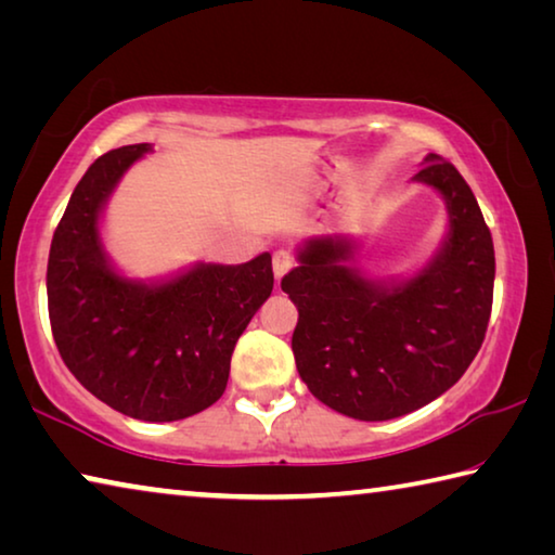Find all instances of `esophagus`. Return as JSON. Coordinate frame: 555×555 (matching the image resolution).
I'll use <instances>...</instances> for the list:
<instances>
[{
	"label": "esophagus",
	"instance_id": "esophagus-1",
	"mask_svg": "<svg viewBox=\"0 0 555 555\" xmlns=\"http://www.w3.org/2000/svg\"><path fill=\"white\" fill-rule=\"evenodd\" d=\"M271 264H274V274L276 279H281L284 274H288L291 269L296 267V255L286 247H281L274 251V259H271Z\"/></svg>",
	"mask_w": 555,
	"mask_h": 555
}]
</instances>
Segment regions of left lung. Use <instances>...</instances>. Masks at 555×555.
<instances>
[{
  "label": "left lung",
  "mask_w": 555,
  "mask_h": 555,
  "mask_svg": "<svg viewBox=\"0 0 555 555\" xmlns=\"http://www.w3.org/2000/svg\"><path fill=\"white\" fill-rule=\"evenodd\" d=\"M413 181L448 203L450 232L430 264L403 284L364 279L345 237L306 242L281 279L298 308L294 357L325 406L389 421L426 406L463 377L492 313L494 244L457 168L428 154Z\"/></svg>",
  "instance_id": "obj_1"
}]
</instances>
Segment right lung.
<instances>
[{"label": "right lung", "mask_w": 555, "mask_h": 555, "mask_svg": "<svg viewBox=\"0 0 555 555\" xmlns=\"http://www.w3.org/2000/svg\"><path fill=\"white\" fill-rule=\"evenodd\" d=\"M152 152L112 149L80 178L53 232L51 331L65 367L125 416L181 421L212 406L230 377L232 350L271 296L264 251L247 264H198L164 284L119 276L102 251L98 220L121 173Z\"/></svg>", "instance_id": "add662e5"}]
</instances>
